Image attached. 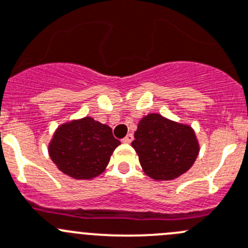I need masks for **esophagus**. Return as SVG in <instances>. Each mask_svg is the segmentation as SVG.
Here are the masks:
<instances>
[{
    "label": "esophagus",
    "mask_w": 248,
    "mask_h": 248,
    "mask_svg": "<svg viewBox=\"0 0 248 248\" xmlns=\"http://www.w3.org/2000/svg\"><path fill=\"white\" fill-rule=\"evenodd\" d=\"M132 140H133V134L132 133H128L124 139H122V141H124V143H131Z\"/></svg>",
    "instance_id": "obj_1"
}]
</instances>
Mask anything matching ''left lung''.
<instances>
[{
  "mask_svg": "<svg viewBox=\"0 0 248 248\" xmlns=\"http://www.w3.org/2000/svg\"><path fill=\"white\" fill-rule=\"evenodd\" d=\"M132 146L144 173L156 180H172L185 173L199 155L198 138L189 124L149 114L139 121Z\"/></svg>",
  "mask_w": 248,
  "mask_h": 248,
  "instance_id": "1",
  "label": "left lung"
}]
</instances>
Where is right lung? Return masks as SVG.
I'll return each mask as SVG.
<instances>
[{
    "label": "right lung",
    "instance_id": "obj_1",
    "mask_svg": "<svg viewBox=\"0 0 248 248\" xmlns=\"http://www.w3.org/2000/svg\"><path fill=\"white\" fill-rule=\"evenodd\" d=\"M120 144L108 124L87 116L58 127L48 153L64 174L74 179H92L104 172Z\"/></svg>",
    "mask_w": 248,
    "mask_h": 248
}]
</instances>
